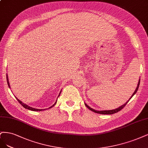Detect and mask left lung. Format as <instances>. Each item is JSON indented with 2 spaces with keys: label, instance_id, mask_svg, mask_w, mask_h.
<instances>
[{
  "label": "left lung",
  "instance_id": "1",
  "mask_svg": "<svg viewBox=\"0 0 148 148\" xmlns=\"http://www.w3.org/2000/svg\"><path fill=\"white\" fill-rule=\"evenodd\" d=\"M140 83V79H139V81H138V84L137 85V87H136V89L135 90L134 93H133V95H132V97L129 98V99H128V101L124 104H123V105H122L121 106L119 107V108H116L115 109H112V110H106V111H97V110H95V109H92V108H90V106H88L86 103H85V105L86 106V107H87L90 109V110H91L92 111H93V112H94L95 113H98V114H114V113H116V112H117L119 111H120L123 108V107H125V106L127 104V103L129 101V100L133 97V95H134L136 93V92L138 91V87H139Z\"/></svg>",
  "mask_w": 148,
  "mask_h": 148
}]
</instances>
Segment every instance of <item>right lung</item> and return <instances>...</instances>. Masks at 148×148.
I'll return each mask as SVG.
<instances>
[{
    "label": "right lung",
    "instance_id": "add662e5",
    "mask_svg": "<svg viewBox=\"0 0 148 148\" xmlns=\"http://www.w3.org/2000/svg\"><path fill=\"white\" fill-rule=\"evenodd\" d=\"M7 84H8V87H9V88H10V84H9V82H8V75H7ZM61 92H60V94H59V95L58 96V97H60V94H61ZM15 98H16V99L18 100V101L20 103L21 105L25 108H26V109H29V110H31V111H42V110H45V109H36V108H32V107H31V106H29L27 105V104H25L24 103H23L21 101H20V99H18V98H16V97H15ZM57 99H58V98H57ZM56 102H57V99H56V101H55V104H53V105H52L51 106H50V107H49V108H47V109H50V108H51L52 107H53L55 104H56Z\"/></svg>",
    "mask_w": 148,
    "mask_h": 148
}]
</instances>
